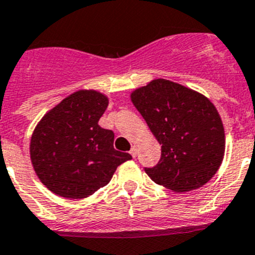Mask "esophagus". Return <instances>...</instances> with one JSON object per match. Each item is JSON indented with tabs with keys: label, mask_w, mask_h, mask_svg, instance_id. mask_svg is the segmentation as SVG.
<instances>
[{
	"label": "esophagus",
	"mask_w": 255,
	"mask_h": 255,
	"mask_svg": "<svg viewBox=\"0 0 255 255\" xmlns=\"http://www.w3.org/2000/svg\"><path fill=\"white\" fill-rule=\"evenodd\" d=\"M130 154H131L132 158H136V155H137V148H136V146H132L131 150H130Z\"/></svg>",
	"instance_id": "34e87169"
}]
</instances>
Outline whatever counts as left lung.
I'll list each match as a JSON object with an SVG mask.
<instances>
[{
    "label": "left lung",
    "instance_id": "obj_1",
    "mask_svg": "<svg viewBox=\"0 0 255 255\" xmlns=\"http://www.w3.org/2000/svg\"><path fill=\"white\" fill-rule=\"evenodd\" d=\"M130 99L162 144L158 164L145 168L156 184L173 192H188L216 174L225 154V131L207 97L158 78L132 91Z\"/></svg>",
    "mask_w": 255,
    "mask_h": 255
}]
</instances>
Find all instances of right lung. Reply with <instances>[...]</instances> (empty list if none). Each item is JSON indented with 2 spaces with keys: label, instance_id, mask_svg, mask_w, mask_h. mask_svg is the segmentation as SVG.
I'll return each instance as SVG.
<instances>
[{
  "label": "right lung",
  "instance_id": "add662e5",
  "mask_svg": "<svg viewBox=\"0 0 255 255\" xmlns=\"http://www.w3.org/2000/svg\"><path fill=\"white\" fill-rule=\"evenodd\" d=\"M109 97L79 90L49 110L35 126L30 158L41 183L64 198H85L111 181L116 168L131 159L114 148V132L99 120Z\"/></svg>",
  "mask_w": 255,
  "mask_h": 255
}]
</instances>
